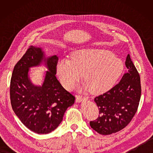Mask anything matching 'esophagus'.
<instances>
[{
    "instance_id": "obj_1",
    "label": "esophagus",
    "mask_w": 153,
    "mask_h": 153,
    "mask_svg": "<svg viewBox=\"0 0 153 153\" xmlns=\"http://www.w3.org/2000/svg\"><path fill=\"white\" fill-rule=\"evenodd\" d=\"M87 99H88V98L87 97H82V96H76V102H81L82 101V100H87Z\"/></svg>"
}]
</instances>
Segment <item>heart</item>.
<instances>
[{"mask_svg": "<svg viewBox=\"0 0 153 153\" xmlns=\"http://www.w3.org/2000/svg\"><path fill=\"white\" fill-rule=\"evenodd\" d=\"M123 62L108 51L95 48L76 51L72 57H63L56 65L57 74L62 85L71 90L83 78L87 82L79 91L101 93L111 89L121 76Z\"/></svg>", "mask_w": 153, "mask_h": 153, "instance_id": "1", "label": "heart"}]
</instances>
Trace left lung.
Returning <instances> with one entry per match:
<instances>
[{
	"mask_svg": "<svg viewBox=\"0 0 153 153\" xmlns=\"http://www.w3.org/2000/svg\"><path fill=\"white\" fill-rule=\"evenodd\" d=\"M126 66L128 71L120 82L94 99L100 115L90 122V126L99 134L110 135L120 131L137 112L141 94V81L129 54L126 57Z\"/></svg>",
	"mask_w": 153,
	"mask_h": 153,
	"instance_id": "8db88e82",
	"label": "left lung"
}]
</instances>
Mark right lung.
<instances>
[{
  "label": "right lung",
  "mask_w": 153,
  "mask_h": 153,
  "mask_svg": "<svg viewBox=\"0 0 153 153\" xmlns=\"http://www.w3.org/2000/svg\"><path fill=\"white\" fill-rule=\"evenodd\" d=\"M56 55L47 56L41 47L31 46L15 65L10 81L12 109L24 125L39 134L54 131L62 121L65 112L75 97L56 77ZM47 68L41 86L35 85L29 76L31 67Z\"/></svg>",
  "instance_id": "right-lung-1"
}]
</instances>
